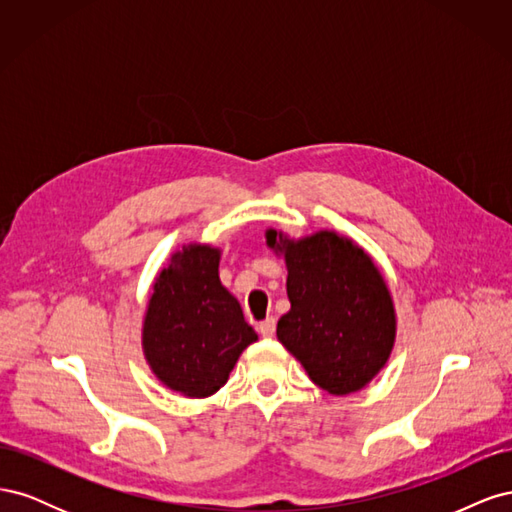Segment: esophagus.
Listing matches in <instances>:
<instances>
[{"label": "esophagus", "instance_id": "esophagus-1", "mask_svg": "<svg viewBox=\"0 0 512 512\" xmlns=\"http://www.w3.org/2000/svg\"><path fill=\"white\" fill-rule=\"evenodd\" d=\"M275 327H277L275 318H267V320L258 322V333H260L262 337H273V335H275Z\"/></svg>", "mask_w": 512, "mask_h": 512}]
</instances>
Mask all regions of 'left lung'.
<instances>
[{
	"label": "left lung",
	"mask_w": 512,
	"mask_h": 512,
	"mask_svg": "<svg viewBox=\"0 0 512 512\" xmlns=\"http://www.w3.org/2000/svg\"><path fill=\"white\" fill-rule=\"evenodd\" d=\"M265 239L288 271L290 309L277 339L322 391L344 397L365 389L397 337L393 294L374 258L335 230L294 239L267 228Z\"/></svg>",
	"instance_id": "left-lung-1"
}]
</instances>
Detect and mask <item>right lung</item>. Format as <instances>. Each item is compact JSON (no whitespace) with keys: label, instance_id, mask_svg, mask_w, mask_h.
<instances>
[{"label":"right lung","instance_id":"right-lung-1","mask_svg":"<svg viewBox=\"0 0 512 512\" xmlns=\"http://www.w3.org/2000/svg\"><path fill=\"white\" fill-rule=\"evenodd\" d=\"M222 247L190 241L153 282L143 316L145 361L166 389L205 399L228 382L258 335L220 282Z\"/></svg>","mask_w":512,"mask_h":512}]
</instances>
